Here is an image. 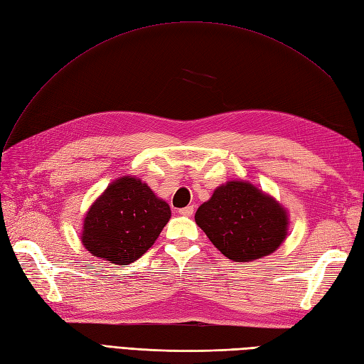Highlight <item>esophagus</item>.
Here are the masks:
<instances>
[{
	"label": "esophagus",
	"instance_id": "obj_1",
	"mask_svg": "<svg viewBox=\"0 0 364 364\" xmlns=\"http://www.w3.org/2000/svg\"><path fill=\"white\" fill-rule=\"evenodd\" d=\"M193 213H194V206H193V205H188V206H185V208H181V209H179V214H181V215H185V217H191Z\"/></svg>",
	"mask_w": 364,
	"mask_h": 364
}]
</instances>
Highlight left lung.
Listing matches in <instances>:
<instances>
[{
    "mask_svg": "<svg viewBox=\"0 0 364 364\" xmlns=\"http://www.w3.org/2000/svg\"><path fill=\"white\" fill-rule=\"evenodd\" d=\"M194 218L211 243L235 262L270 255L287 235L284 208L247 182L218 186Z\"/></svg>",
    "mask_w": 364,
    "mask_h": 364,
    "instance_id": "left-lung-1",
    "label": "left lung"
}]
</instances>
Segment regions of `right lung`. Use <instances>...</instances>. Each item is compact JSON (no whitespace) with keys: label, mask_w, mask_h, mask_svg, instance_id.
<instances>
[{"label":"right lung","mask_w":364,"mask_h":364,"mask_svg":"<svg viewBox=\"0 0 364 364\" xmlns=\"http://www.w3.org/2000/svg\"><path fill=\"white\" fill-rule=\"evenodd\" d=\"M170 215V206L146 183L121 178L87 211L83 246L98 258L129 266L153 246Z\"/></svg>","instance_id":"obj_1"}]
</instances>
